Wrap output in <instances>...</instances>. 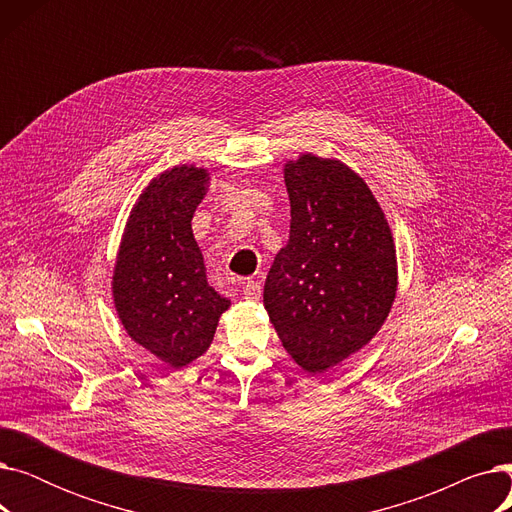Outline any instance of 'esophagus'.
<instances>
[{
  "label": "esophagus",
  "instance_id": "obj_1",
  "mask_svg": "<svg viewBox=\"0 0 512 512\" xmlns=\"http://www.w3.org/2000/svg\"><path fill=\"white\" fill-rule=\"evenodd\" d=\"M242 294L247 301H259L261 299V284L257 280H247L242 284Z\"/></svg>",
  "mask_w": 512,
  "mask_h": 512
}]
</instances>
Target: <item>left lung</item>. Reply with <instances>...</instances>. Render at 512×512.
Segmentation results:
<instances>
[{
  "mask_svg": "<svg viewBox=\"0 0 512 512\" xmlns=\"http://www.w3.org/2000/svg\"><path fill=\"white\" fill-rule=\"evenodd\" d=\"M290 236L270 267L263 305L286 353L324 373L380 332L398 290L390 224L367 182L334 157L288 159Z\"/></svg>",
  "mask_w": 512,
  "mask_h": 512,
  "instance_id": "1",
  "label": "left lung"
}]
</instances>
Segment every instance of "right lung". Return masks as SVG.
I'll return each mask as SVG.
<instances>
[{"label": "right lung", "instance_id": "1", "mask_svg": "<svg viewBox=\"0 0 512 512\" xmlns=\"http://www.w3.org/2000/svg\"><path fill=\"white\" fill-rule=\"evenodd\" d=\"M211 174L180 164L157 174L132 205L118 247L112 299L126 334L161 363L201 357L230 301L207 284L193 215Z\"/></svg>", "mask_w": 512, "mask_h": 512}]
</instances>
